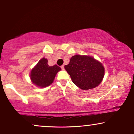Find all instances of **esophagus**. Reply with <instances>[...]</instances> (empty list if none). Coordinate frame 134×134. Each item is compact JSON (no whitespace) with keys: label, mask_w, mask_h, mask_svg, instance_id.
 <instances>
[{"label":"esophagus","mask_w":134,"mask_h":134,"mask_svg":"<svg viewBox=\"0 0 134 134\" xmlns=\"http://www.w3.org/2000/svg\"><path fill=\"white\" fill-rule=\"evenodd\" d=\"M61 69H62V70H64V65H62V66H61Z\"/></svg>","instance_id":"34e87169"}]
</instances>
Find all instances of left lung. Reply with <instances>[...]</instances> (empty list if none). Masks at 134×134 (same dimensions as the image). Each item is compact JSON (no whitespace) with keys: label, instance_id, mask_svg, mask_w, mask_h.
Returning <instances> with one entry per match:
<instances>
[{"label":"left lung","instance_id":"left-lung-1","mask_svg":"<svg viewBox=\"0 0 134 134\" xmlns=\"http://www.w3.org/2000/svg\"><path fill=\"white\" fill-rule=\"evenodd\" d=\"M65 69L72 82L82 90L93 89L101 82L104 68L101 62L91 56L76 55L72 56Z\"/></svg>","mask_w":134,"mask_h":134}]
</instances>
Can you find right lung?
Returning <instances> with one entry per match:
<instances>
[{"label": "right lung", "instance_id": "right-lung-1", "mask_svg": "<svg viewBox=\"0 0 134 134\" xmlns=\"http://www.w3.org/2000/svg\"><path fill=\"white\" fill-rule=\"evenodd\" d=\"M60 70V67L57 65L49 66L48 65V60L43 58L31 70V80L36 86L47 87L53 82L55 76Z\"/></svg>", "mask_w": 134, "mask_h": 134}]
</instances>
